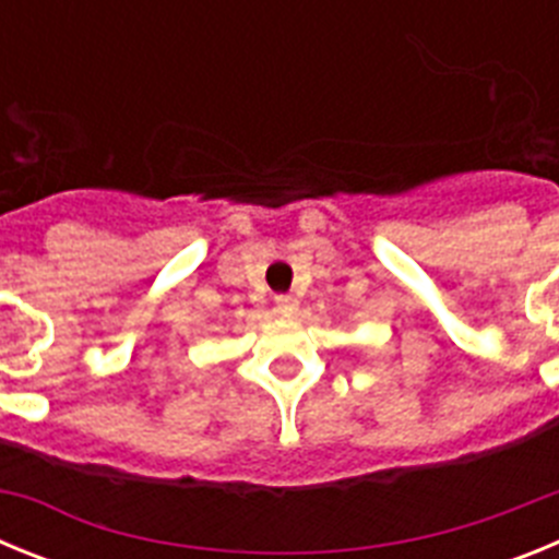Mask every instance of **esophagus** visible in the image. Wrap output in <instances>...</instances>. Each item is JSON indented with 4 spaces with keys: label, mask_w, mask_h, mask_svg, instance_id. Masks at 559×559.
Instances as JSON below:
<instances>
[{
    "label": "esophagus",
    "mask_w": 559,
    "mask_h": 559,
    "mask_svg": "<svg viewBox=\"0 0 559 559\" xmlns=\"http://www.w3.org/2000/svg\"><path fill=\"white\" fill-rule=\"evenodd\" d=\"M276 310L283 316H294L296 313V299L290 294H280L276 296Z\"/></svg>",
    "instance_id": "1"
}]
</instances>
